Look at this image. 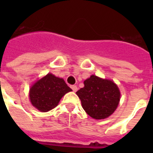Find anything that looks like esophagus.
Returning <instances> with one entry per match:
<instances>
[{
    "label": "esophagus",
    "mask_w": 153,
    "mask_h": 153,
    "mask_svg": "<svg viewBox=\"0 0 153 153\" xmlns=\"http://www.w3.org/2000/svg\"><path fill=\"white\" fill-rule=\"evenodd\" d=\"M71 88L72 89V91H74V92H76L77 90H78V87H77V86H75V85H72V86H71Z\"/></svg>",
    "instance_id": "esophagus-1"
}]
</instances>
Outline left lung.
I'll list each match as a JSON object with an SVG mask.
<instances>
[{
	"label": "left lung",
	"instance_id": "1",
	"mask_svg": "<svg viewBox=\"0 0 153 153\" xmlns=\"http://www.w3.org/2000/svg\"><path fill=\"white\" fill-rule=\"evenodd\" d=\"M84 85L76 94L86 114L99 120L115 111L120 101V91L114 82L91 75L84 81Z\"/></svg>",
	"mask_w": 153,
	"mask_h": 153
}]
</instances>
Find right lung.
Returning <instances> with one entry per match:
<instances>
[{"label": "right lung", "mask_w": 153, "mask_h": 153, "mask_svg": "<svg viewBox=\"0 0 153 153\" xmlns=\"http://www.w3.org/2000/svg\"><path fill=\"white\" fill-rule=\"evenodd\" d=\"M71 91L63 79L48 74L31 87L30 100L39 111L48 112L57 106L62 96Z\"/></svg>", "instance_id": "add662e5"}]
</instances>
